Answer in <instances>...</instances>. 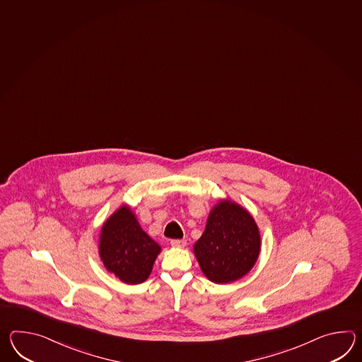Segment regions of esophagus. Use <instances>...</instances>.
I'll use <instances>...</instances> for the list:
<instances>
[{
  "label": "esophagus",
  "mask_w": 362,
  "mask_h": 362,
  "mask_svg": "<svg viewBox=\"0 0 362 362\" xmlns=\"http://www.w3.org/2000/svg\"><path fill=\"white\" fill-rule=\"evenodd\" d=\"M174 248H185L187 241L185 239H179V240H171L170 243Z\"/></svg>",
  "instance_id": "1"
}]
</instances>
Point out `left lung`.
I'll use <instances>...</instances> for the list:
<instances>
[{"instance_id":"1","label":"left lung","mask_w":362,"mask_h":362,"mask_svg":"<svg viewBox=\"0 0 362 362\" xmlns=\"http://www.w3.org/2000/svg\"><path fill=\"white\" fill-rule=\"evenodd\" d=\"M259 252L261 235L255 218L228 199L211 208L205 230L193 245L201 272L217 284L245 276L257 262Z\"/></svg>"}]
</instances>
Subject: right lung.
I'll return each mask as SVG.
<instances>
[{"instance_id":"obj_1","label":"right lung","mask_w":362,"mask_h":362,"mask_svg":"<svg viewBox=\"0 0 362 362\" xmlns=\"http://www.w3.org/2000/svg\"><path fill=\"white\" fill-rule=\"evenodd\" d=\"M161 247L145 233L131 206L124 204L104 222L98 255L105 269L127 284H140L152 273Z\"/></svg>"}]
</instances>
